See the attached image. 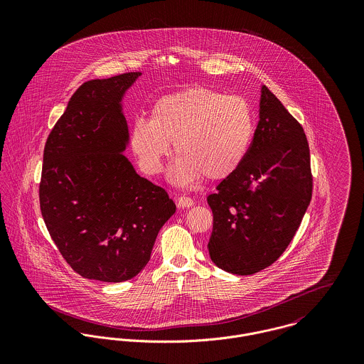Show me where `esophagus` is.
<instances>
[{
	"mask_svg": "<svg viewBox=\"0 0 364 364\" xmlns=\"http://www.w3.org/2000/svg\"><path fill=\"white\" fill-rule=\"evenodd\" d=\"M176 205H178L179 208H192L193 206V200L191 198H188V196H179L176 199Z\"/></svg>",
	"mask_w": 364,
	"mask_h": 364,
	"instance_id": "obj_1",
	"label": "esophagus"
}]
</instances>
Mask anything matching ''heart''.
I'll use <instances>...</instances> for the list:
<instances>
[{
  "label": "heart",
  "instance_id": "1",
  "mask_svg": "<svg viewBox=\"0 0 364 364\" xmlns=\"http://www.w3.org/2000/svg\"><path fill=\"white\" fill-rule=\"evenodd\" d=\"M254 132V113L244 98L193 87L156 101L149 122L133 123L130 146L140 168L156 175L172 143L176 159L169 178L191 185L202 176L221 181L232 175L247 158Z\"/></svg>",
  "mask_w": 364,
  "mask_h": 364
}]
</instances>
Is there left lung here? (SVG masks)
I'll return each mask as SVG.
<instances>
[{"mask_svg": "<svg viewBox=\"0 0 364 364\" xmlns=\"http://www.w3.org/2000/svg\"><path fill=\"white\" fill-rule=\"evenodd\" d=\"M310 149L301 124L263 85L259 122L242 165L208 196L211 260L254 274L286 251L311 202Z\"/></svg>", "mask_w": 364, "mask_h": 364, "instance_id": "obj_1", "label": "left lung"}]
</instances>
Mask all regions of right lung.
Wrapping results in <instances>:
<instances>
[{
  "label": "right lung",
  "mask_w": 364,
  "mask_h": 364,
  "mask_svg": "<svg viewBox=\"0 0 364 364\" xmlns=\"http://www.w3.org/2000/svg\"><path fill=\"white\" fill-rule=\"evenodd\" d=\"M141 73L84 82L54 124L43 153L39 200L63 258L82 277L126 282L149 263L176 206L123 156L126 91Z\"/></svg>",
  "instance_id": "add662e5"
}]
</instances>
